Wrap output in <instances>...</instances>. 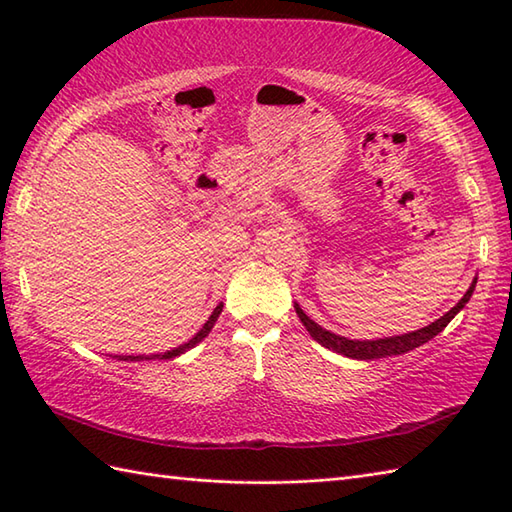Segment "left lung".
<instances>
[{
    "label": "left lung",
    "mask_w": 512,
    "mask_h": 512,
    "mask_svg": "<svg viewBox=\"0 0 512 512\" xmlns=\"http://www.w3.org/2000/svg\"><path fill=\"white\" fill-rule=\"evenodd\" d=\"M477 279H473V284L466 290V295L458 301V306H453L444 317H440L438 321H433L431 325L416 332H409V334H400V336H385V339H376V341H352V339H345V336H339L334 332H328L325 328H321L319 323H314L306 312L299 308V303H295V310H297V317L301 319V323L306 325V330L310 332V336L317 343H321L323 347H328L332 352H339L347 358H358V361H372V358H385V356H396V354H405L409 350H416L422 343L431 341L433 336H438L447 325L451 323V319L458 314L466 303H469L473 290H475Z\"/></svg>",
    "instance_id": "1"
}]
</instances>
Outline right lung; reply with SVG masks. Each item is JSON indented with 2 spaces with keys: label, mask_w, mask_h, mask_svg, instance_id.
I'll return each instance as SVG.
<instances>
[{
  "label": "right lung",
  "mask_w": 512,
  "mask_h": 512,
  "mask_svg": "<svg viewBox=\"0 0 512 512\" xmlns=\"http://www.w3.org/2000/svg\"><path fill=\"white\" fill-rule=\"evenodd\" d=\"M220 312H222V303L213 310L209 321H206V323L202 325L200 332L195 334L191 341H187L184 345L176 347V350H169V352H165V354H151V356H145V354H143V356H116V358H118V361H132V363H134V361H151V358H160V361H167V358H176V356H180V354H184L187 350H191V347H195L202 339H206V336H209V332L213 330V325H215L217 317H220Z\"/></svg>",
  "instance_id": "obj_1"
}]
</instances>
